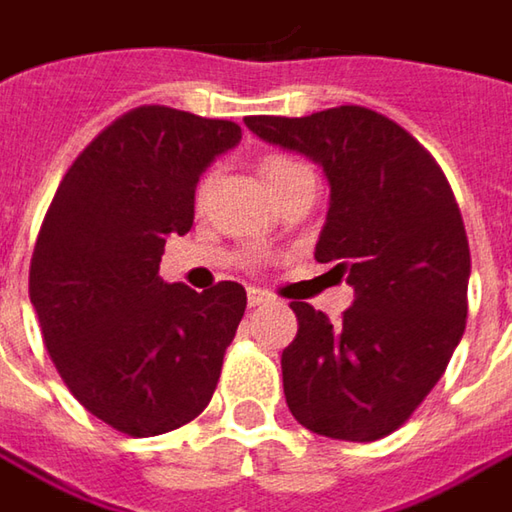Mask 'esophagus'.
<instances>
[{"instance_id":"34e87169","label":"esophagus","mask_w":512,"mask_h":512,"mask_svg":"<svg viewBox=\"0 0 512 512\" xmlns=\"http://www.w3.org/2000/svg\"><path fill=\"white\" fill-rule=\"evenodd\" d=\"M274 297L268 294V291H262V288H250L247 291V303H250V309H259V306H265V303H271Z\"/></svg>"}]
</instances>
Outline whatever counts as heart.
I'll return each instance as SVG.
<instances>
[{"instance_id": "heart-1", "label": "heart", "mask_w": 512, "mask_h": 512, "mask_svg": "<svg viewBox=\"0 0 512 512\" xmlns=\"http://www.w3.org/2000/svg\"><path fill=\"white\" fill-rule=\"evenodd\" d=\"M259 174H262V180H265V186L271 189L274 198L276 195H282L285 189L303 183V180H314L309 165H303L300 160H294V157H285V154H271V157H265V160L259 163ZM203 192H206V180H203L201 189H198V198H203Z\"/></svg>"}]
</instances>
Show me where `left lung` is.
<instances>
[{"label": "left lung", "mask_w": 512, "mask_h": 512, "mask_svg": "<svg viewBox=\"0 0 512 512\" xmlns=\"http://www.w3.org/2000/svg\"><path fill=\"white\" fill-rule=\"evenodd\" d=\"M244 125L323 165L332 203L314 259L355 288L338 323L291 300L285 402L314 434L382 440L440 382L466 329L469 241L455 192L420 142L370 107Z\"/></svg>", "instance_id": "obj_1"}]
</instances>
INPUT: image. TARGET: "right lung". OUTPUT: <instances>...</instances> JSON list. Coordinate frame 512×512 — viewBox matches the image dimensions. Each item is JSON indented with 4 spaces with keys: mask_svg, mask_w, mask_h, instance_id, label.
<instances>
[{
    "mask_svg": "<svg viewBox=\"0 0 512 512\" xmlns=\"http://www.w3.org/2000/svg\"><path fill=\"white\" fill-rule=\"evenodd\" d=\"M241 128L142 104L69 165L31 253L28 294L69 393L128 437H157L209 405L247 309L238 282L192 291L160 276L168 236L195 221V186Z\"/></svg>",
    "mask_w": 512,
    "mask_h": 512,
    "instance_id": "add662e5",
    "label": "right lung"
}]
</instances>
